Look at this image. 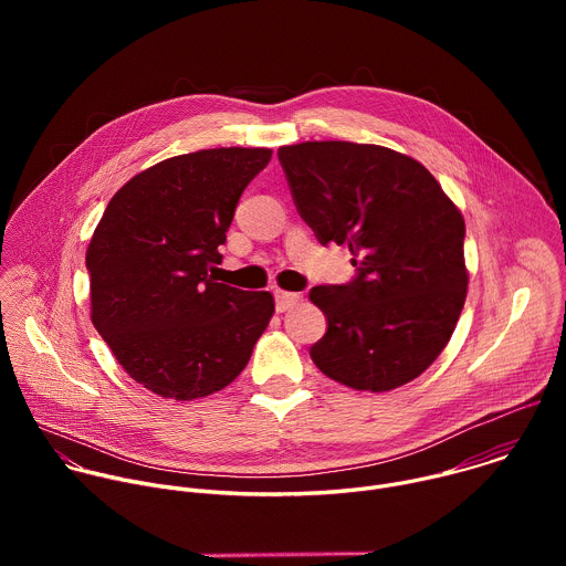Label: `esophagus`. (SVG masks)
I'll list each match as a JSON object with an SVG mask.
<instances>
[{
  "label": "esophagus",
  "mask_w": 566,
  "mask_h": 566,
  "mask_svg": "<svg viewBox=\"0 0 566 566\" xmlns=\"http://www.w3.org/2000/svg\"><path fill=\"white\" fill-rule=\"evenodd\" d=\"M300 300H302L300 293H293V291H275V306H277L280 313L293 308Z\"/></svg>",
  "instance_id": "1"
}]
</instances>
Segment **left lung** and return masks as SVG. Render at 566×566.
Returning <instances> with one entry per match:
<instances>
[{"mask_svg": "<svg viewBox=\"0 0 566 566\" xmlns=\"http://www.w3.org/2000/svg\"><path fill=\"white\" fill-rule=\"evenodd\" d=\"M295 208L319 244L352 251L358 275L313 286L327 334L317 369L358 391H389L446 349L468 293L465 223L417 158L382 145L306 140L277 149Z\"/></svg>", "mask_w": 566, "mask_h": 566, "instance_id": "1", "label": "left lung"}]
</instances>
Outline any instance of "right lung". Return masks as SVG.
<instances>
[{
	"mask_svg": "<svg viewBox=\"0 0 566 566\" xmlns=\"http://www.w3.org/2000/svg\"><path fill=\"white\" fill-rule=\"evenodd\" d=\"M269 147H214L160 160L107 203L87 249L92 322L145 389L195 400L251 360L275 302L210 275L237 201Z\"/></svg>",
	"mask_w": 566,
	"mask_h": 566,
	"instance_id": "right-lung-1",
	"label": "right lung"
}]
</instances>
